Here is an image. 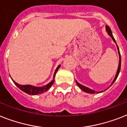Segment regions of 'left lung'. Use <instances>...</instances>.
<instances>
[{"label":"left lung","mask_w":127,"mask_h":127,"mask_svg":"<svg viewBox=\"0 0 127 127\" xmlns=\"http://www.w3.org/2000/svg\"><path fill=\"white\" fill-rule=\"evenodd\" d=\"M106 31L107 33L108 34V35L110 36L111 38H112V40H113V41H114V42L115 43V44H116V46H117V51H118V53H119V65H118V68H117V73H116V74H115V78H114V80H113V81H112V84L109 86V87H108V88L106 89H108V88L110 87H111L112 86V85L113 84V83L115 82V81L116 80V79L117 78V77H118V76H119V72H120V70H121V55H120V52H119V47H118V46H117V43H116V42H115V40L114 39V36H113V34H112V31H111V29H110V28L108 26V25H106ZM76 84L78 85V86L79 87H80V89H81V90L83 91L85 93H90V94H95L96 93H102L103 92V91H99V92H96L95 91L93 90V89H91L90 88H89V87H85V86H84V85H81V84H80V83H79L78 82V81H76ZM105 91V90H104Z\"/></svg>","instance_id":"1"}]
</instances>
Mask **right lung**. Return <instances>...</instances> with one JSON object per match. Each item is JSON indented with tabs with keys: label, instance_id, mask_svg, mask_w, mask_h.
I'll use <instances>...</instances> for the list:
<instances>
[{
	"label": "right lung",
	"instance_id": "add662e5",
	"mask_svg": "<svg viewBox=\"0 0 127 127\" xmlns=\"http://www.w3.org/2000/svg\"><path fill=\"white\" fill-rule=\"evenodd\" d=\"M60 67L61 64H59L58 66L57 67V68L55 69V71L54 74H53V80H51L49 83H47V84L44 85V86H42V87H35V86H32V85H20L19 83H16L15 81H13V79L11 78V76H10V78H11V79L12 80V81H13V82L14 83V84H15L19 89L23 91V92L26 93L28 95H40V94H42L43 93L46 92V91L52 86V85H53L55 81L54 79L55 77V74H56L57 72L58 71L59 68Z\"/></svg>",
	"mask_w": 127,
	"mask_h": 127
}]
</instances>
